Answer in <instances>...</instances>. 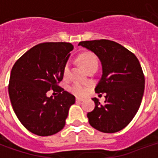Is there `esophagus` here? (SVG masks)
Masks as SVG:
<instances>
[{
    "label": "esophagus",
    "instance_id": "esophagus-1",
    "mask_svg": "<svg viewBox=\"0 0 158 158\" xmlns=\"http://www.w3.org/2000/svg\"><path fill=\"white\" fill-rule=\"evenodd\" d=\"M83 98H79V97H76V102H82Z\"/></svg>",
    "mask_w": 158,
    "mask_h": 158
}]
</instances>
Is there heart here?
<instances>
[{
    "mask_svg": "<svg viewBox=\"0 0 158 158\" xmlns=\"http://www.w3.org/2000/svg\"><path fill=\"white\" fill-rule=\"evenodd\" d=\"M78 62L81 65L83 69H85V71L89 70V69H92V68H96L98 67V59L94 53L89 52H83L78 57ZM69 64H66L64 66V69H63V74L66 76L69 73ZM70 90L73 94H74L76 96H83L85 95L86 89L85 88L80 85V84H74L71 86Z\"/></svg>",
    "mask_w": 158,
    "mask_h": 158,
    "instance_id": "b5f03b06",
    "label": "heart"
}]
</instances>
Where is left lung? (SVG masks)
Instances as JSON below:
<instances>
[{
    "mask_svg": "<svg viewBox=\"0 0 158 158\" xmlns=\"http://www.w3.org/2000/svg\"><path fill=\"white\" fill-rule=\"evenodd\" d=\"M94 52L101 61L102 75L95 88L105 96V104L93 98L95 108L87 113L94 129L115 133L124 129L138 112L145 89V77L135 54L117 42L108 40L79 43Z\"/></svg>",
    "mask_w": 158,
    "mask_h": 158,
    "instance_id": "1",
    "label": "left lung"
}]
</instances>
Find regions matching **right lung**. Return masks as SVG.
Returning <instances> with one entry per match:
<instances>
[{
  "label": "right lung",
  "instance_id": "right-lung-1",
  "mask_svg": "<svg viewBox=\"0 0 158 158\" xmlns=\"http://www.w3.org/2000/svg\"><path fill=\"white\" fill-rule=\"evenodd\" d=\"M73 49L66 42L41 43L29 49L12 67L8 85L12 108L23 125L35 135H52L65 126L75 97L58 83ZM51 89L59 96H46Z\"/></svg>",
  "mask_w": 158,
  "mask_h": 158
}]
</instances>
